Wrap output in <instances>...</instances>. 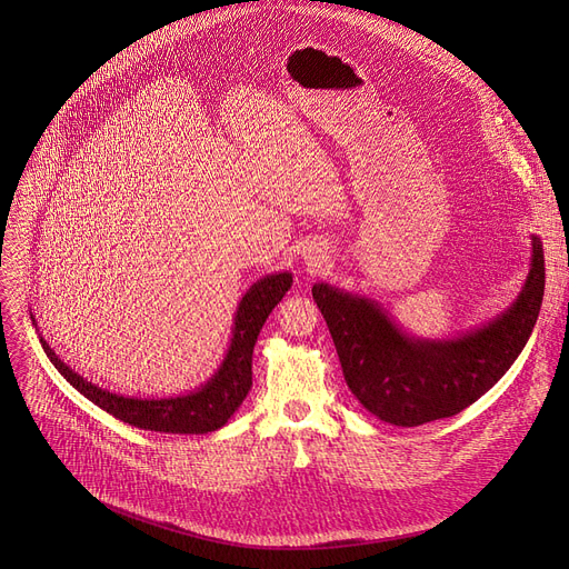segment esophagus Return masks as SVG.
<instances>
[{
    "mask_svg": "<svg viewBox=\"0 0 569 569\" xmlns=\"http://www.w3.org/2000/svg\"><path fill=\"white\" fill-rule=\"evenodd\" d=\"M309 264H313V267L320 264V256H311V258H309Z\"/></svg>",
    "mask_w": 569,
    "mask_h": 569,
    "instance_id": "34e87169",
    "label": "esophagus"
}]
</instances>
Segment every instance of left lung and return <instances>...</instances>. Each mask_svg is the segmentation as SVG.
Masks as SVG:
<instances>
[{
  "instance_id": "8db88e82",
  "label": "left lung",
  "mask_w": 569,
  "mask_h": 569,
  "mask_svg": "<svg viewBox=\"0 0 569 569\" xmlns=\"http://www.w3.org/2000/svg\"><path fill=\"white\" fill-rule=\"evenodd\" d=\"M530 239V269L517 300L489 322L447 339L412 337L371 297L313 283V300L357 401L382 422L420 427L487 395L515 365L540 316L545 251L540 237Z\"/></svg>"
}]
</instances>
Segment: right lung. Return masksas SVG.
<instances>
[{
	"mask_svg": "<svg viewBox=\"0 0 569 569\" xmlns=\"http://www.w3.org/2000/svg\"><path fill=\"white\" fill-rule=\"evenodd\" d=\"M290 286V272H274L258 279L237 305L230 343L217 371L196 390L177 397L142 399L103 390V387L76 373L69 365H64V360H59L43 335H39V341L48 360L67 378V382H71L84 399L103 408L117 420L159 433H209L221 429L230 420V415L247 399L251 390L253 346L267 316L283 300ZM32 322L37 325L34 316Z\"/></svg>",
	"mask_w": 569,
	"mask_h": 569,
	"instance_id": "obj_1",
	"label": "right lung"
}]
</instances>
